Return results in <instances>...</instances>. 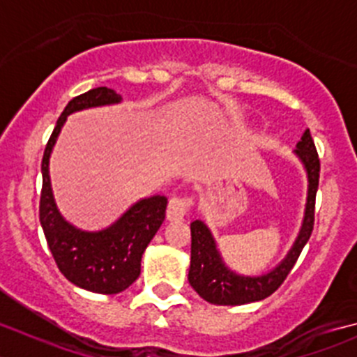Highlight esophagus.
<instances>
[{"instance_id":"obj_1","label":"esophagus","mask_w":357,"mask_h":357,"mask_svg":"<svg viewBox=\"0 0 357 357\" xmlns=\"http://www.w3.org/2000/svg\"><path fill=\"white\" fill-rule=\"evenodd\" d=\"M190 204H192V200L190 199H178V197H174V199L169 200L167 212H165V215H167V221H171V222L183 221L186 215V212H188Z\"/></svg>"}]
</instances>
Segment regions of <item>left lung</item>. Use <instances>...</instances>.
Masks as SVG:
<instances>
[{"label":"left lung","instance_id":"left-lung-1","mask_svg":"<svg viewBox=\"0 0 357 357\" xmlns=\"http://www.w3.org/2000/svg\"><path fill=\"white\" fill-rule=\"evenodd\" d=\"M307 176V199L304 219L294 245L285 257L268 273L247 276L235 273L226 266L215 238L204 221L197 219L190 225L192 229V261H190L188 282L204 301L215 305H243L262 301L285 282L297 262L302 248L307 243L314 226V202L319 183V158L309 129H305L301 142L294 150Z\"/></svg>","mask_w":357,"mask_h":357}]
</instances>
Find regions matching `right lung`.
<instances>
[{
    "label": "right lung",
    "instance_id": "add662e5",
    "mask_svg": "<svg viewBox=\"0 0 357 357\" xmlns=\"http://www.w3.org/2000/svg\"><path fill=\"white\" fill-rule=\"evenodd\" d=\"M121 102V95L105 86L72 98L56 121L41 162L39 221L53 259L62 275L75 287L107 295L124 291L138 280L143 252L165 219L167 199L164 195L139 199L110 226L86 231L70 225L56 207L50 179V157L68 115Z\"/></svg>",
    "mask_w": 357,
    "mask_h": 357
}]
</instances>
